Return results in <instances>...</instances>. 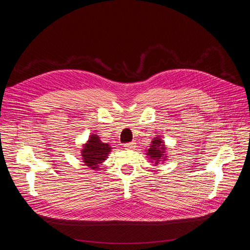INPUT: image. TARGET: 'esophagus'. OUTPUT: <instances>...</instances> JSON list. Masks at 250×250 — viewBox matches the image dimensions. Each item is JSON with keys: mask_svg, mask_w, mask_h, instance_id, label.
I'll return each instance as SVG.
<instances>
[{"mask_svg": "<svg viewBox=\"0 0 250 250\" xmlns=\"http://www.w3.org/2000/svg\"><path fill=\"white\" fill-rule=\"evenodd\" d=\"M124 147L126 149H133L135 147V144L134 143H128V144H125Z\"/></svg>", "mask_w": 250, "mask_h": 250, "instance_id": "1", "label": "esophagus"}]
</instances>
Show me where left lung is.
Segmentation results:
<instances>
[{"mask_svg": "<svg viewBox=\"0 0 250 250\" xmlns=\"http://www.w3.org/2000/svg\"><path fill=\"white\" fill-rule=\"evenodd\" d=\"M146 154L149 156L151 163H153L154 166L160 162H165L166 157H167L166 156V146L160 137L154 138L153 141L151 142Z\"/></svg>", "mask_w": 250, "mask_h": 250, "instance_id": "1", "label": "left lung"}]
</instances>
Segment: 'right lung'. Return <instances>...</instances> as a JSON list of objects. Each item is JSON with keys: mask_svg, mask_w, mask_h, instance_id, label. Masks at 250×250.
<instances>
[{"mask_svg": "<svg viewBox=\"0 0 250 250\" xmlns=\"http://www.w3.org/2000/svg\"><path fill=\"white\" fill-rule=\"evenodd\" d=\"M111 147L106 143H102L97 134L89 135L88 141L83 145L81 156L85 166L93 170L99 169V165L106 160Z\"/></svg>", "mask_w": 250, "mask_h": 250, "instance_id": "obj_1", "label": "right lung"}]
</instances>
